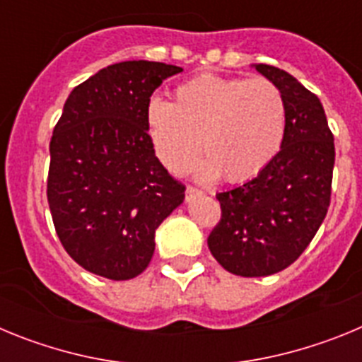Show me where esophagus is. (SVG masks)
<instances>
[{
    "label": "esophagus",
    "mask_w": 362,
    "mask_h": 362,
    "mask_svg": "<svg viewBox=\"0 0 362 362\" xmlns=\"http://www.w3.org/2000/svg\"><path fill=\"white\" fill-rule=\"evenodd\" d=\"M201 196H203V192L197 190V188H194V187L187 188V199L188 201H190L192 197H201Z\"/></svg>",
    "instance_id": "esophagus-1"
}]
</instances>
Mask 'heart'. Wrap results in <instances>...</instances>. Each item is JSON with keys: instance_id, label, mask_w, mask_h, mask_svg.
Segmentation results:
<instances>
[{"instance_id": "heart-1", "label": "heart", "mask_w": 362, "mask_h": 362, "mask_svg": "<svg viewBox=\"0 0 362 362\" xmlns=\"http://www.w3.org/2000/svg\"><path fill=\"white\" fill-rule=\"evenodd\" d=\"M153 152L172 174H181L201 150V179L223 175L230 183L263 172L286 132V105L268 79L223 78L201 74L179 85L174 101L153 98L145 110Z\"/></svg>"}]
</instances>
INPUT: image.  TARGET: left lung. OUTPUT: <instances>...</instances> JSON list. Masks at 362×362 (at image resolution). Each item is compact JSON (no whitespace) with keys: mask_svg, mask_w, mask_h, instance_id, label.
<instances>
[{"mask_svg":"<svg viewBox=\"0 0 362 362\" xmlns=\"http://www.w3.org/2000/svg\"><path fill=\"white\" fill-rule=\"evenodd\" d=\"M252 66L283 94L284 141L263 172L217 194L221 221L210 232L209 248L230 274L264 277L290 267L325 221L335 146L317 95L277 66Z\"/></svg>","mask_w":362,"mask_h":362,"instance_id":"left-lung-1","label":"left lung"}]
</instances>
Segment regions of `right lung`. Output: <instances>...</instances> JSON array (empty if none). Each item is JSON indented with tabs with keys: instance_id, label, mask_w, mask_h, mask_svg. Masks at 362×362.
I'll return each instance as SVG.
<instances>
[{
	"instance_id": "1",
	"label": "right lung",
	"mask_w": 362,
	"mask_h": 362,
	"mask_svg": "<svg viewBox=\"0 0 362 362\" xmlns=\"http://www.w3.org/2000/svg\"><path fill=\"white\" fill-rule=\"evenodd\" d=\"M181 66L123 62L101 69L66 98L50 139V214L63 248L95 276H139L156 230L185 199V187L156 158L145 110Z\"/></svg>"
}]
</instances>
